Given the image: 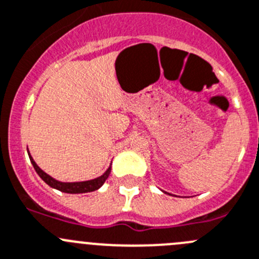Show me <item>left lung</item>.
I'll return each instance as SVG.
<instances>
[{"label": "left lung", "mask_w": 259, "mask_h": 259, "mask_svg": "<svg viewBox=\"0 0 259 259\" xmlns=\"http://www.w3.org/2000/svg\"><path fill=\"white\" fill-rule=\"evenodd\" d=\"M164 193H165V192H164Z\"/></svg>", "instance_id": "left-lung-1"}]
</instances>
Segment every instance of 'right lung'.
<instances>
[{"label": "right lung", "instance_id": "right-lung-1", "mask_svg": "<svg viewBox=\"0 0 259 259\" xmlns=\"http://www.w3.org/2000/svg\"><path fill=\"white\" fill-rule=\"evenodd\" d=\"M27 153H29V150H27ZM29 158L31 164L34 165L36 173L39 175V177L41 178L47 185H49L50 187L55 188V190L62 191V192H66V193H86V192H92V191L99 190V188L104 185L105 181L107 180L110 172H111V164H110V167L105 170L104 175H101L97 178H94V180L81 181V182H62V181L55 180V178H53L52 176L45 173L44 170H42L41 168L35 163V160L32 159L30 153H29Z\"/></svg>", "mask_w": 259, "mask_h": 259}]
</instances>
